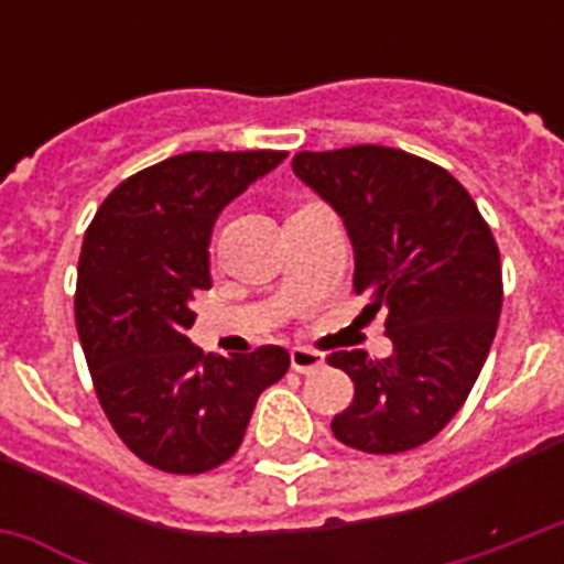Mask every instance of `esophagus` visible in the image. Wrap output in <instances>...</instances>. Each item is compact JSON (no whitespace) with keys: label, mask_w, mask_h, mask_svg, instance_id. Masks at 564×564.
<instances>
[{"label":"esophagus","mask_w":564,"mask_h":564,"mask_svg":"<svg viewBox=\"0 0 564 564\" xmlns=\"http://www.w3.org/2000/svg\"><path fill=\"white\" fill-rule=\"evenodd\" d=\"M290 366L301 375H307V371H316L325 366V357L313 348H292L290 351Z\"/></svg>","instance_id":"34e87169"}]
</instances>
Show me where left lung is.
I'll list each match as a JSON object with an SVG mask.
<instances>
[{"label":"left lung","instance_id":"1","mask_svg":"<svg viewBox=\"0 0 564 564\" xmlns=\"http://www.w3.org/2000/svg\"><path fill=\"white\" fill-rule=\"evenodd\" d=\"M292 172L343 219L354 292L383 307L392 357L339 351L354 401L330 424L366 454H401L436 436L465 403L498 330L500 254L459 181L386 145L301 152Z\"/></svg>","mask_w":564,"mask_h":564}]
</instances>
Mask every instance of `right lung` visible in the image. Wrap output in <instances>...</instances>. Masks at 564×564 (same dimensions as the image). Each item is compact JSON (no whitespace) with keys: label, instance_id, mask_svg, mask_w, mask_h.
I'll list each match as a JSON object with an SVG mask.
<instances>
[{"label":"right lung","instance_id":"right-lung-1","mask_svg":"<svg viewBox=\"0 0 564 564\" xmlns=\"http://www.w3.org/2000/svg\"><path fill=\"white\" fill-rule=\"evenodd\" d=\"M286 152H187L122 181L84 237L75 325L96 394L143 463L202 474L242 445L263 389L290 369L281 345L204 354L187 336L210 290L219 213Z\"/></svg>","mask_w":564,"mask_h":564}]
</instances>
